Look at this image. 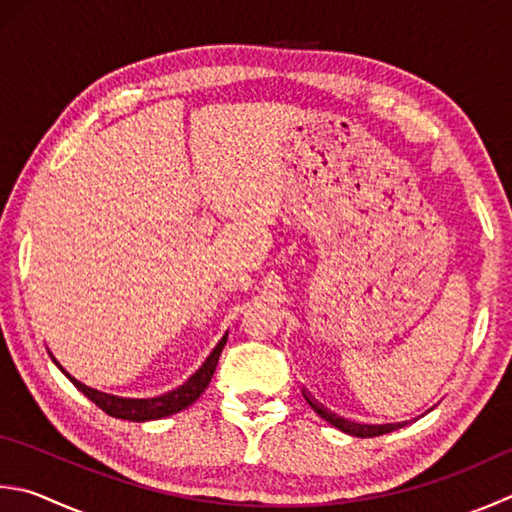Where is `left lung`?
I'll use <instances>...</instances> for the list:
<instances>
[{
  "instance_id": "8db88e82",
  "label": "left lung",
  "mask_w": 512,
  "mask_h": 512,
  "mask_svg": "<svg viewBox=\"0 0 512 512\" xmlns=\"http://www.w3.org/2000/svg\"><path fill=\"white\" fill-rule=\"evenodd\" d=\"M304 397H306V402H308L310 406H313V410H315V413H317L319 417L326 419V422H328L330 426L344 430V433H348V435H355V437H377V435H386V433H390V430H395V428H399V426H404V424H397V426H395V424H386V426H362V424L346 422V419L337 417V415H333V413H328V410L322 408V406H317L308 395H304Z\"/></svg>"
}]
</instances>
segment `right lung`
<instances>
[{"label": "right lung", "mask_w": 512, "mask_h": 512, "mask_svg": "<svg viewBox=\"0 0 512 512\" xmlns=\"http://www.w3.org/2000/svg\"><path fill=\"white\" fill-rule=\"evenodd\" d=\"M226 339H228V335L222 337V342H219L215 346L213 353L208 355L204 366L199 368L197 373L190 377L184 386H179V388L173 390V393H166L162 397H153V399H124V397L99 393V390H95V388H88L82 382H77L75 377H70L68 373H66V377L79 390H82V393L90 399V402L102 408L104 413H108L110 417L128 419V422H148V419H159V417H168V415L179 413V410L188 408L199 395L204 393L206 386L210 384V379H213L217 359H219V355H222V350L226 346ZM53 362H55V359H53Z\"/></svg>", "instance_id": "right-lung-1"}]
</instances>
